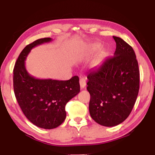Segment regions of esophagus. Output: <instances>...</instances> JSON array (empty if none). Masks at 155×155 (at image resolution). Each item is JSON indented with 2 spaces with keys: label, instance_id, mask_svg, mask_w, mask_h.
<instances>
[{
  "label": "esophagus",
  "instance_id": "obj_1",
  "mask_svg": "<svg viewBox=\"0 0 155 155\" xmlns=\"http://www.w3.org/2000/svg\"><path fill=\"white\" fill-rule=\"evenodd\" d=\"M79 83H80L81 89H83V88L85 87V86H86V80H85V78H81Z\"/></svg>",
  "mask_w": 155,
  "mask_h": 155
}]
</instances>
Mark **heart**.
Here are the masks:
<instances>
[{
	"label": "heart",
	"instance_id": "1",
	"mask_svg": "<svg viewBox=\"0 0 155 155\" xmlns=\"http://www.w3.org/2000/svg\"><path fill=\"white\" fill-rule=\"evenodd\" d=\"M98 48H100V46H98V45L91 46V48L87 49V51H85V52H83L82 53H81L80 54V57H81V58H85V57H87L89 55H90L91 53H93L94 51H96V50H98ZM102 56H103V54H100L99 57H98V59H97V60H98H98L101 58Z\"/></svg>",
	"mask_w": 155,
	"mask_h": 155
}]
</instances>
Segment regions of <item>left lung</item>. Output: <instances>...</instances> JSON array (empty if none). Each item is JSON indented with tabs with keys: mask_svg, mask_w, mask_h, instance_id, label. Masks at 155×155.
Instances as JSON below:
<instances>
[{
	"mask_svg": "<svg viewBox=\"0 0 155 155\" xmlns=\"http://www.w3.org/2000/svg\"><path fill=\"white\" fill-rule=\"evenodd\" d=\"M113 38L116 43L114 57L104 60L87 77L90 115L104 127L117 126L127 118L140 89V71L134 51L122 38Z\"/></svg>",
	"mask_w": 155,
	"mask_h": 155,
	"instance_id": "left-lung-1",
	"label": "left lung"
}]
</instances>
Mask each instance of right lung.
Returning a JSON list of instances; mask_svg holds the SVG:
<instances>
[{
  "instance_id": "obj_1",
  "label": "right lung",
  "mask_w": 155,
  "mask_h": 155,
  "mask_svg": "<svg viewBox=\"0 0 155 155\" xmlns=\"http://www.w3.org/2000/svg\"><path fill=\"white\" fill-rule=\"evenodd\" d=\"M51 41L45 38L28 44L20 52L14 69V94L23 114L34 125L45 129L64 122L65 104L80 91L77 76L68 81L39 79L27 72L25 60L31 49Z\"/></svg>"
}]
</instances>
